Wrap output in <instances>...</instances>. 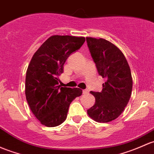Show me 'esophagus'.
I'll return each mask as SVG.
<instances>
[{
  "label": "esophagus",
  "mask_w": 154,
  "mask_h": 154,
  "mask_svg": "<svg viewBox=\"0 0 154 154\" xmlns=\"http://www.w3.org/2000/svg\"><path fill=\"white\" fill-rule=\"evenodd\" d=\"M88 92H89V91L88 89H85L82 91V93H83V94H88Z\"/></svg>",
  "instance_id": "esophagus-1"
}]
</instances>
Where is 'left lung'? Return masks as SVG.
Wrapping results in <instances>:
<instances>
[{
    "instance_id": "8db88e82",
    "label": "left lung",
    "mask_w": 154,
    "mask_h": 154,
    "mask_svg": "<svg viewBox=\"0 0 154 154\" xmlns=\"http://www.w3.org/2000/svg\"><path fill=\"white\" fill-rule=\"evenodd\" d=\"M87 45L97 72L106 81L101 92L91 91L95 97L88 116L99 122L116 119L128 105L132 91L131 69L122 51L105 39L86 38Z\"/></svg>"
}]
</instances>
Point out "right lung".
<instances>
[{
	"label": "right lung",
	"instance_id": "1",
	"mask_svg": "<svg viewBox=\"0 0 154 154\" xmlns=\"http://www.w3.org/2000/svg\"><path fill=\"white\" fill-rule=\"evenodd\" d=\"M84 37L53 35L34 54L26 71L25 94L29 108L42 125L55 127L67 117L71 103L81 96L78 88L58 85L69 55L78 50Z\"/></svg>",
	"mask_w": 154,
	"mask_h": 154
}]
</instances>
